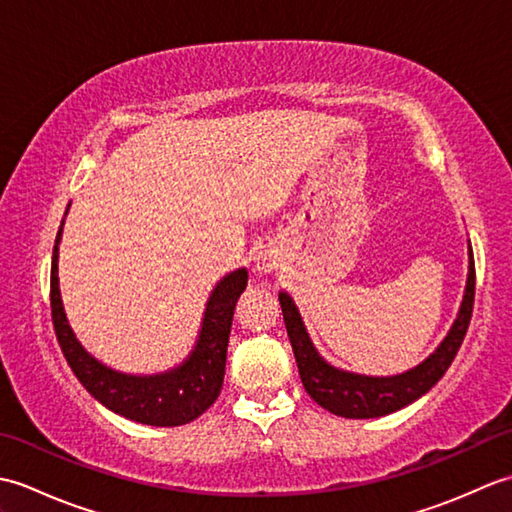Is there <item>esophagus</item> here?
Listing matches in <instances>:
<instances>
[{"label": "esophagus", "instance_id": "34e87169", "mask_svg": "<svg viewBox=\"0 0 512 512\" xmlns=\"http://www.w3.org/2000/svg\"><path fill=\"white\" fill-rule=\"evenodd\" d=\"M255 273L259 275V277H266V275H270V273H275V270L279 268V253L275 248H270V246H264V248H259V253L255 255Z\"/></svg>", "mask_w": 512, "mask_h": 512}]
</instances>
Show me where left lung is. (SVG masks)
I'll list each match as a JSON object with an SVG mask.
<instances>
[{"instance_id":"1","label":"left lung","mask_w":512,"mask_h":512,"mask_svg":"<svg viewBox=\"0 0 512 512\" xmlns=\"http://www.w3.org/2000/svg\"><path fill=\"white\" fill-rule=\"evenodd\" d=\"M473 299L475 262L469 242V275H466V286L458 317H455L447 336H444L436 350L424 358L422 363L407 369V372L394 376H367L347 372V369L334 367L332 363L325 361L310 339L295 299H292L286 290L279 292L281 312H284L288 339L297 358L303 387H306L310 398L317 402V405L328 409L334 416L356 420L380 418L387 416V413H394L402 407L411 405L413 400L427 394V391L438 383L444 372L449 369V365L453 363V358L458 354L466 336V330H469Z\"/></svg>"}]
</instances>
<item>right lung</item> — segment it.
Masks as SVG:
<instances>
[{"label":"right lung","instance_id":"obj_1","mask_svg":"<svg viewBox=\"0 0 512 512\" xmlns=\"http://www.w3.org/2000/svg\"><path fill=\"white\" fill-rule=\"evenodd\" d=\"M63 222L52 248L50 306L57 341L74 376L103 407L127 420L151 424V427H180V424L202 416L220 396L228 334H231L235 303L248 284V270L237 268L217 281L206 299L198 339L182 363L158 374H125L101 363L85 350L65 314L59 288V244Z\"/></svg>","mask_w":512,"mask_h":512}]
</instances>
